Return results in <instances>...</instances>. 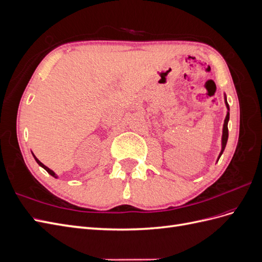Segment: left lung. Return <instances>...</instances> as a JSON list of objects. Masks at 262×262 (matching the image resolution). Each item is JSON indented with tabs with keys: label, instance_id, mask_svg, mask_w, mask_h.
Wrapping results in <instances>:
<instances>
[{
	"label": "left lung",
	"instance_id": "1",
	"mask_svg": "<svg viewBox=\"0 0 262 262\" xmlns=\"http://www.w3.org/2000/svg\"><path fill=\"white\" fill-rule=\"evenodd\" d=\"M225 104H226V107H227V115H226V118L224 120V125H223V136H222V149H221V153L219 155V158L217 160H220L221 155L223 154L224 149H225V146H226V143H227V139H228V128H227V124H228V120H229V106L227 104V100L225 98Z\"/></svg>",
	"mask_w": 262,
	"mask_h": 262
}]
</instances>
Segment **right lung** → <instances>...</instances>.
<instances>
[{"mask_svg":"<svg viewBox=\"0 0 262 262\" xmlns=\"http://www.w3.org/2000/svg\"><path fill=\"white\" fill-rule=\"evenodd\" d=\"M34 157H35V160H36V162H37V163H38L39 165H40L42 168H45V169H46L47 171H48V172L50 173V175H51V176H53L54 178H57V175H55V173H54V171H52V170H51L50 168H48V167H47V166H46V165H43V164H42V163H41L40 161H39V160H38V158H37V157H36L35 155H34Z\"/></svg>","mask_w":262,"mask_h":262,"instance_id":"add662e5","label":"right lung"}]
</instances>
